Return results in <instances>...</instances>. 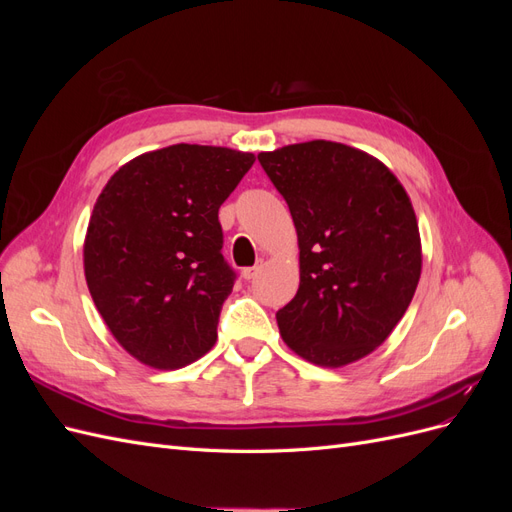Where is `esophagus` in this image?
I'll list each match as a JSON object with an SVG mask.
<instances>
[{
	"label": "esophagus",
	"instance_id": "obj_1",
	"mask_svg": "<svg viewBox=\"0 0 512 512\" xmlns=\"http://www.w3.org/2000/svg\"><path fill=\"white\" fill-rule=\"evenodd\" d=\"M260 269H262V262H260V265H256V267H247V269H243V271H241L243 280H247V282L254 280V277L260 273Z\"/></svg>",
	"mask_w": 512,
	"mask_h": 512
}]
</instances>
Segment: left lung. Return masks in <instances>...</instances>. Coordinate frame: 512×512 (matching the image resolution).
I'll use <instances>...</instances> for the list:
<instances>
[{"mask_svg":"<svg viewBox=\"0 0 512 512\" xmlns=\"http://www.w3.org/2000/svg\"><path fill=\"white\" fill-rule=\"evenodd\" d=\"M299 237L301 282L275 314L309 363L342 367L374 352L414 297L421 235L406 190L376 158L309 141L258 153Z\"/></svg>","mask_w":512,"mask_h":512,"instance_id":"1","label":"left lung"}]
</instances>
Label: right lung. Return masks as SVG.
Masks as SVG:
<instances>
[{
    "mask_svg": "<svg viewBox=\"0 0 512 512\" xmlns=\"http://www.w3.org/2000/svg\"><path fill=\"white\" fill-rule=\"evenodd\" d=\"M254 153L170 145L106 183L85 237V277L100 316L138 361L177 369L218 337L237 273L222 256L218 211Z\"/></svg>",
    "mask_w": 512,
    "mask_h": 512,
    "instance_id": "obj_1",
    "label": "right lung"
}]
</instances>
